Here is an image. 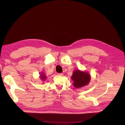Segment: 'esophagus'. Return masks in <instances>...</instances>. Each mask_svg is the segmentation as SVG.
<instances>
[{"mask_svg":"<svg viewBox=\"0 0 125 125\" xmlns=\"http://www.w3.org/2000/svg\"><path fill=\"white\" fill-rule=\"evenodd\" d=\"M58 75H59V76H63V74H62V73H58Z\"/></svg>","mask_w":125,"mask_h":125,"instance_id":"obj_1","label":"esophagus"}]
</instances>
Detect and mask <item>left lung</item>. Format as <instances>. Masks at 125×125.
I'll use <instances>...</instances> for the list:
<instances>
[{
	"label": "left lung",
	"mask_w": 125,
	"mask_h": 125,
	"mask_svg": "<svg viewBox=\"0 0 125 125\" xmlns=\"http://www.w3.org/2000/svg\"><path fill=\"white\" fill-rule=\"evenodd\" d=\"M72 80L74 82L73 85L76 88H81L87 85L90 83L91 76L86 72L77 70L73 72Z\"/></svg>",
	"instance_id": "1"
}]
</instances>
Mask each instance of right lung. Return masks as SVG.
<instances>
[{
  "label": "right lung",
  "instance_id": "right-lung-1",
  "mask_svg": "<svg viewBox=\"0 0 125 125\" xmlns=\"http://www.w3.org/2000/svg\"><path fill=\"white\" fill-rule=\"evenodd\" d=\"M40 78H41V79L42 80L44 81V80H45V79H46V77H45V75L44 74L42 73V74H41V76H40Z\"/></svg>",
  "mask_w": 125,
  "mask_h": 125
}]
</instances>
